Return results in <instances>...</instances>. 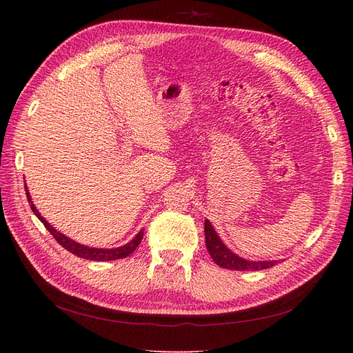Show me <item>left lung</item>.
Masks as SVG:
<instances>
[{
  "instance_id": "obj_1",
  "label": "left lung",
  "mask_w": 353,
  "mask_h": 353,
  "mask_svg": "<svg viewBox=\"0 0 353 353\" xmlns=\"http://www.w3.org/2000/svg\"><path fill=\"white\" fill-rule=\"evenodd\" d=\"M205 239L209 254L221 268L236 271H261L279 263V261H249L241 258V256L227 248V244L221 240L218 232L208 219L205 221Z\"/></svg>"
}]
</instances>
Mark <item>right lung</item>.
<instances>
[{
    "mask_svg": "<svg viewBox=\"0 0 353 353\" xmlns=\"http://www.w3.org/2000/svg\"><path fill=\"white\" fill-rule=\"evenodd\" d=\"M25 190H26V197H28V201H29L32 212H34L35 215L38 216V219L42 223H44V227L52 234V237H54L59 241V244L63 245V248H65L68 252L77 254L78 258H83V259H88V261H116V259H122V258H126V256H130L138 248V244H140L141 240H143L144 230H141L140 232H138L137 236L130 243H126L123 245H119V248H113V249L88 248V245H83V244H81L78 241H74V240L69 239L68 236H65V234H61L60 231H57L56 228H52L50 223L41 216V213L35 208L34 201H32V197L29 194V190H28L26 184H25Z\"/></svg>",
    "mask_w": 353,
    "mask_h": 353,
    "instance_id": "add662e5",
    "label": "right lung"
}]
</instances>
